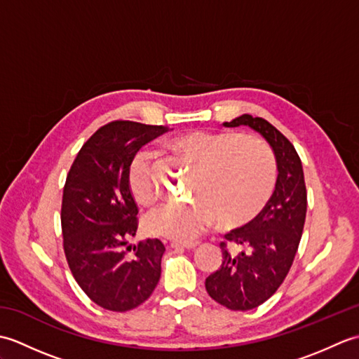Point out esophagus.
I'll return each mask as SVG.
<instances>
[{
	"label": "esophagus",
	"instance_id": "1",
	"mask_svg": "<svg viewBox=\"0 0 359 359\" xmlns=\"http://www.w3.org/2000/svg\"><path fill=\"white\" fill-rule=\"evenodd\" d=\"M170 247L172 250H193L197 247V242H171Z\"/></svg>",
	"mask_w": 359,
	"mask_h": 359
}]
</instances>
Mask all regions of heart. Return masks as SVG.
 Returning a JSON list of instances; mask_svg holds the SVG:
<instances>
[{"instance_id": "1", "label": "heart", "mask_w": 359, "mask_h": 359, "mask_svg": "<svg viewBox=\"0 0 359 359\" xmlns=\"http://www.w3.org/2000/svg\"><path fill=\"white\" fill-rule=\"evenodd\" d=\"M165 148L194 166L189 193L199 201L171 202L152 211L147 226L156 236L194 241L215 216L222 226L245 224L265 207L274 191L276 162L257 137L187 131L174 135ZM128 187L143 207L157 202L160 191L147 152L135 154L129 163Z\"/></svg>"}]
</instances>
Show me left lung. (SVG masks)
Wrapping results in <instances>:
<instances>
[{"mask_svg":"<svg viewBox=\"0 0 359 359\" xmlns=\"http://www.w3.org/2000/svg\"><path fill=\"white\" fill-rule=\"evenodd\" d=\"M224 126L255 129L269 142L278 165L270 201L251 222L225 234L226 242H220L222 265L205 280L208 294L220 306L245 311L276 293L288 274L306 222L307 189L294 147L271 123L243 114Z\"/></svg>","mask_w":359,"mask_h":359,"instance_id":"1","label":"left lung"}]
</instances>
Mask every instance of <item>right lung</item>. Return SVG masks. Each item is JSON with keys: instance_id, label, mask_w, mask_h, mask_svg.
I'll return each instance as SVG.
<instances>
[{"instance_id": "obj_1", "label": "right lung", "mask_w": 359, "mask_h": 359, "mask_svg": "<svg viewBox=\"0 0 359 359\" xmlns=\"http://www.w3.org/2000/svg\"><path fill=\"white\" fill-rule=\"evenodd\" d=\"M168 131L116 120L90 135L66 177L62 202L63 248L77 284L111 311L139 307L162 273L163 243L147 239L128 255L137 231V203L128 187L129 163L144 143Z\"/></svg>"}]
</instances>
